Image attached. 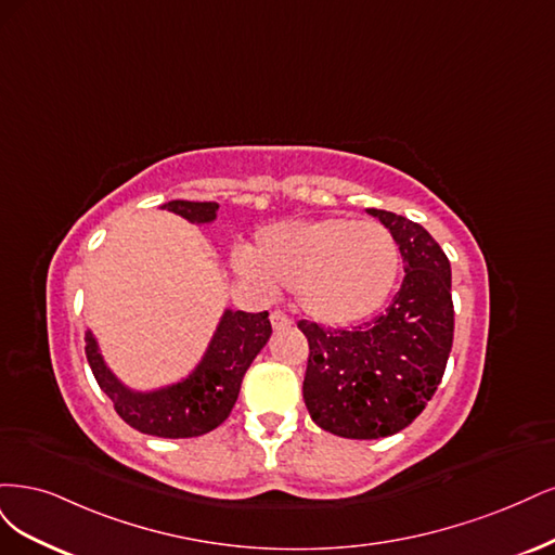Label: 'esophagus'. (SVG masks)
I'll return each instance as SVG.
<instances>
[{"label":"esophagus","mask_w":555,"mask_h":555,"mask_svg":"<svg viewBox=\"0 0 555 555\" xmlns=\"http://www.w3.org/2000/svg\"><path fill=\"white\" fill-rule=\"evenodd\" d=\"M270 320H272V327H274V330H283V327H291V325H293V320H291L288 315L279 313V311H274V313L270 315Z\"/></svg>","instance_id":"esophagus-1"}]
</instances>
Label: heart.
I'll return each mask as SVG.
<instances>
[{"label": "heart", "instance_id": "1", "mask_svg": "<svg viewBox=\"0 0 555 555\" xmlns=\"http://www.w3.org/2000/svg\"><path fill=\"white\" fill-rule=\"evenodd\" d=\"M399 264V244L383 223L323 217L262 228L242 272L258 285L295 291L301 313L315 323L346 327L383 307Z\"/></svg>", "mask_w": 555, "mask_h": 555}]
</instances>
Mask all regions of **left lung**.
<instances>
[{
  "label": "left lung",
  "mask_w": 555,
  "mask_h": 555,
  "mask_svg": "<svg viewBox=\"0 0 555 555\" xmlns=\"http://www.w3.org/2000/svg\"><path fill=\"white\" fill-rule=\"evenodd\" d=\"M366 211L399 244V293L385 313L354 330L297 323L309 341L301 387L309 415L352 440L387 438L413 424L436 395L454 338L452 270L438 242L395 211Z\"/></svg>",
  "instance_id": "left-lung-1"
}]
</instances>
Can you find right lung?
Returning a JSON list of instances; mask_svg holds the SVG:
<instances>
[{
    "label": "right lung",
    "mask_w": 555,
    "mask_h": 555,
    "mask_svg": "<svg viewBox=\"0 0 555 555\" xmlns=\"http://www.w3.org/2000/svg\"><path fill=\"white\" fill-rule=\"evenodd\" d=\"M160 209L203 225L217 219L219 205L170 201L160 205ZM270 336L272 325L267 311L246 313L225 309L201 364L184 380L152 391H135L124 385L103 362L92 332L85 334V352L99 387L111 397L117 415L129 426L156 438H195L225 422L240 397L246 369L270 341Z\"/></svg>",
    "instance_id": "right-lung-1"
}]
</instances>
